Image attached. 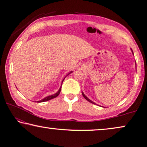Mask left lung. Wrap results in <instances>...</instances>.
Here are the masks:
<instances>
[{
  "instance_id": "1",
  "label": "left lung",
  "mask_w": 147,
  "mask_h": 147,
  "mask_svg": "<svg viewBox=\"0 0 147 147\" xmlns=\"http://www.w3.org/2000/svg\"><path fill=\"white\" fill-rule=\"evenodd\" d=\"M132 53H133V55H134V53H133V51L132 50ZM82 94H83V97H84V98H85V99H86L87 100V101H89L90 102H91V103H92V104H94V105H96V103H95V102H93V101H91V100L90 99H88V97H87L86 96H85V95H84V93H83V92H82ZM100 107H101V106H100Z\"/></svg>"
}]
</instances>
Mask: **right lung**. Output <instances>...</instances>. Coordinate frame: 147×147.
Masks as SVG:
<instances>
[{
	"mask_svg": "<svg viewBox=\"0 0 147 147\" xmlns=\"http://www.w3.org/2000/svg\"><path fill=\"white\" fill-rule=\"evenodd\" d=\"M72 71H71L70 72H69V73H68V74H67V75L66 76H66H68L69 74H70L71 73H72ZM65 77V78H66ZM65 78H64L63 79V81H62V83H63V81L64 80V79H65ZM61 86L60 87V88H59V90L57 91V92H56L55 94H53V95H51V96H47V97H45V98L44 99H41V100H40V101H35V102H45V101H49V100H50V99H53V98H55V97H57L58 96H59V94H60V92H61Z\"/></svg>",
	"mask_w": 147,
	"mask_h": 147,
	"instance_id": "right-lung-1",
	"label": "right lung"
}]
</instances>
